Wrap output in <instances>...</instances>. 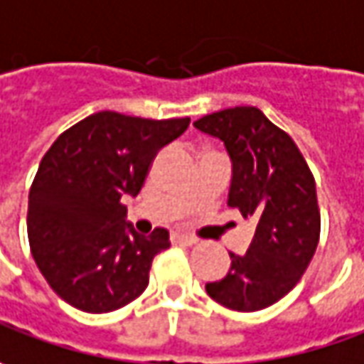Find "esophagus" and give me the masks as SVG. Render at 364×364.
I'll return each mask as SVG.
<instances>
[{
  "mask_svg": "<svg viewBox=\"0 0 364 364\" xmlns=\"http://www.w3.org/2000/svg\"><path fill=\"white\" fill-rule=\"evenodd\" d=\"M173 240H175V242H179V245H185V246L196 245V238H193V236H185V234H175V236H173Z\"/></svg>",
  "mask_w": 364,
  "mask_h": 364,
  "instance_id": "obj_1",
  "label": "esophagus"
}]
</instances>
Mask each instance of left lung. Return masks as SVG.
I'll use <instances>...</instances> for the list:
<instances>
[{"instance_id":"left-lung-1","label":"left lung","mask_w":364,"mask_h":364,"mask_svg":"<svg viewBox=\"0 0 364 364\" xmlns=\"http://www.w3.org/2000/svg\"><path fill=\"white\" fill-rule=\"evenodd\" d=\"M193 126L224 142L232 161L228 205L257 224L248 250L230 252L228 275L208 283L205 291L236 311L269 308L297 285L318 248L314 175L291 136L259 107H228Z\"/></svg>"}]
</instances>
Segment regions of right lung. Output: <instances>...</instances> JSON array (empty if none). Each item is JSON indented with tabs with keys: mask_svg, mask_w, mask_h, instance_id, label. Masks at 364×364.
Listing matches in <instances>:
<instances>
[{
	"mask_svg": "<svg viewBox=\"0 0 364 364\" xmlns=\"http://www.w3.org/2000/svg\"><path fill=\"white\" fill-rule=\"evenodd\" d=\"M189 122L97 112L42 156L28 196V240L40 273L73 308L107 314L146 289L168 232L140 236L126 224L122 198L138 196L156 152Z\"/></svg>",
	"mask_w": 364,
	"mask_h": 364,
	"instance_id": "add662e5",
	"label": "right lung"
}]
</instances>
